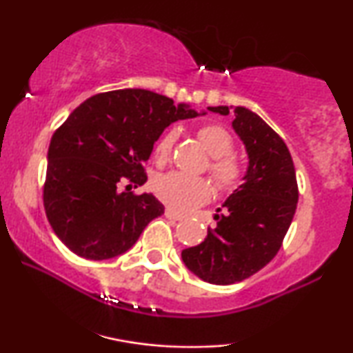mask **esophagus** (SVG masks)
I'll list each match as a JSON object with an SVG mask.
<instances>
[{
    "label": "esophagus",
    "mask_w": 353,
    "mask_h": 353,
    "mask_svg": "<svg viewBox=\"0 0 353 353\" xmlns=\"http://www.w3.org/2000/svg\"><path fill=\"white\" fill-rule=\"evenodd\" d=\"M165 216L168 220H175V221H180L185 219L181 214H178V212H175L173 209H165Z\"/></svg>",
    "instance_id": "1"
}]
</instances>
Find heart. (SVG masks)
Wrapping results in <instances>:
<instances>
[{"mask_svg":"<svg viewBox=\"0 0 353 353\" xmlns=\"http://www.w3.org/2000/svg\"><path fill=\"white\" fill-rule=\"evenodd\" d=\"M176 137V130H168L157 139L154 146V156L159 161H167L170 157ZM197 138L212 156L210 172L216 185L223 190H230L238 185L243 178V165L239 159L231 154L234 148L231 134L219 123H205L197 130ZM154 192L172 209L188 212L209 199L212 186L205 178L192 176L183 172H168L156 178Z\"/></svg>","mask_w":353,"mask_h":353,"instance_id":"1","label":"heart"}]
</instances>
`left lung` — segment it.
<instances>
[{"label":"left lung","instance_id":"obj_1","mask_svg":"<svg viewBox=\"0 0 353 353\" xmlns=\"http://www.w3.org/2000/svg\"><path fill=\"white\" fill-rule=\"evenodd\" d=\"M233 114V128L249 157L243 185L216 209L214 228L181 259L190 272L210 284L239 283L262 270L281 248L299 201L296 168L281 137L245 108H209Z\"/></svg>","mask_w":353,"mask_h":353}]
</instances>
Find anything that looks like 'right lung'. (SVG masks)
<instances>
[{
	"mask_svg": "<svg viewBox=\"0 0 353 353\" xmlns=\"http://www.w3.org/2000/svg\"><path fill=\"white\" fill-rule=\"evenodd\" d=\"M188 104L141 88L91 96L52 134L43 202L48 221L72 252L108 260L127 252L163 214L151 192L133 194L148 176L144 162L163 130L192 119ZM125 182L130 185L122 192Z\"/></svg>",
	"mask_w": 353,
	"mask_h": 353,
	"instance_id": "obj_1",
	"label": "right lung"
}]
</instances>
